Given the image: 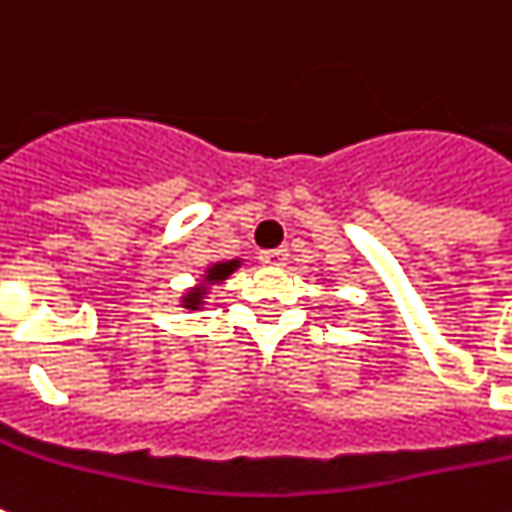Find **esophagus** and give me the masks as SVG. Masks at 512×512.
<instances>
[{
  "label": "esophagus",
  "instance_id": "34e87169",
  "mask_svg": "<svg viewBox=\"0 0 512 512\" xmlns=\"http://www.w3.org/2000/svg\"><path fill=\"white\" fill-rule=\"evenodd\" d=\"M289 260V249L279 247V249H265L260 252V263L265 265H284Z\"/></svg>",
  "mask_w": 512,
  "mask_h": 512
}]
</instances>
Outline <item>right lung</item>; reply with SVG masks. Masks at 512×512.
<instances>
[{
	"label": "right lung",
	"mask_w": 512,
	"mask_h": 512,
	"mask_svg": "<svg viewBox=\"0 0 512 512\" xmlns=\"http://www.w3.org/2000/svg\"><path fill=\"white\" fill-rule=\"evenodd\" d=\"M239 268V260H228V263H215L212 268H207V273H204V279H201L199 287H193L191 292H185L183 297V308H191V311H196L201 305V297L207 295V287L204 284H217V281L228 279L233 271Z\"/></svg>",
	"instance_id": "1"
}]
</instances>
